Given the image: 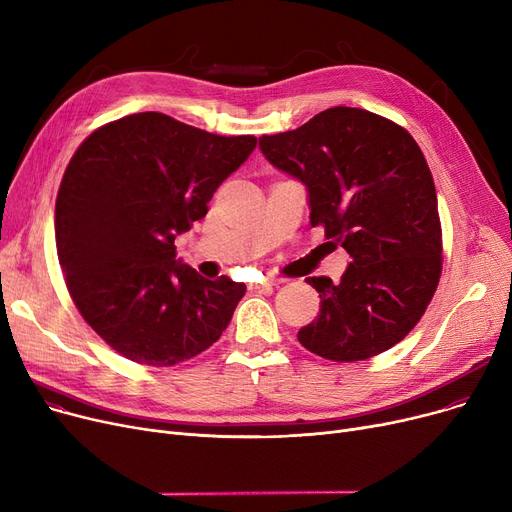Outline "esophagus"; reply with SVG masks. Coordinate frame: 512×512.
<instances>
[{
	"mask_svg": "<svg viewBox=\"0 0 512 512\" xmlns=\"http://www.w3.org/2000/svg\"><path fill=\"white\" fill-rule=\"evenodd\" d=\"M278 284H280V280H263V282L251 284L249 288H251V290H267V288H274V286H278Z\"/></svg>",
	"mask_w": 512,
	"mask_h": 512,
	"instance_id": "34e87169",
	"label": "esophagus"
}]
</instances>
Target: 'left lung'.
<instances>
[{"label": "left lung", "mask_w": 512, "mask_h": 512, "mask_svg": "<svg viewBox=\"0 0 512 512\" xmlns=\"http://www.w3.org/2000/svg\"><path fill=\"white\" fill-rule=\"evenodd\" d=\"M259 149L307 186L311 226L353 257L338 284L307 278L321 307L299 342L338 363L388 351L417 326L442 274L438 197L419 145L388 118L338 105L263 134Z\"/></svg>", "instance_id": "8db88e82"}]
</instances>
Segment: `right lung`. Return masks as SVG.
<instances>
[{"label": "right lung", "instance_id": "right-lung-1", "mask_svg": "<svg viewBox=\"0 0 512 512\" xmlns=\"http://www.w3.org/2000/svg\"><path fill=\"white\" fill-rule=\"evenodd\" d=\"M255 145L143 112L97 128L72 155L56 201L58 259L76 309L122 357L170 367L228 328L247 286L199 276L176 259L174 238L205 218Z\"/></svg>", "mask_w": 512, "mask_h": 512}]
</instances>
